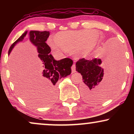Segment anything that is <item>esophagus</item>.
Here are the masks:
<instances>
[{"mask_svg":"<svg viewBox=\"0 0 134 134\" xmlns=\"http://www.w3.org/2000/svg\"><path fill=\"white\" fill-rule=\"evenodd\" d=\"M71 69H72V72L74 73L75 72H76V65L74 64L71 67Z\"/></svg>","mask_w":134,"mask_h":134,"instance_id":"esophagus-1","label":"esophagus"}]
</instances>
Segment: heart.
<instances>
[{"label":"heart","mask_w":134,"mask_h":134,"mask_svg":"<svg viewBox=\"0 0 134 134\" xmlns=\"http://www.w3.org/2000/svg\"><path fill=\"white\" fill-rule=\"evenodd\" d=\"M92 31L68 30L58 33L55 41L51 40L50 46L55 50L72 51L77 56L85 55L96 44L98 35Z\"/></svg>","instance_id":"obj_1"}]
</instances>
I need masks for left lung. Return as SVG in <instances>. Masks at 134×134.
I'll return each instance as SVG.
<instances>
[{
  "instance_id": "1",
  "label": "left lung",
  "mask_w": 134,
  "mask_h": 134,
  "mask_svg": "<svg viewBox=\"0 0 134 134\" xmlns=\"http://www.w3.org/2000/svg\"><path fill=\"white\" fill-rule=\"evenodd\" d=\"M108 49L107 74L104 76L105 62L94 58L91 60L82 58L76 62V71L81 74L83 84L81 91L83 98L88 102H98L105 99L118 89L120 51L113 46ZM119 57H118V56Z\"/></svg>"
}]
</instances>
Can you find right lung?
<instances>
[{"label": "right lung", "instance_id": "add662e5", "mask_svg": "<svg viewBox=\"0 0 134 134\" xmlns=\"http://www.w3.org/2000/svg\"><path fill=\"white\" fill-rule=\"evenodd\" d=\"M27 32L22 35L11 46L8 51V54L18 42L22 41L26 35ZM49 32L44 31H30L29 33L30 40L37 47L38 59L41 65V71L37 76V79L40 85L44 91L47 93L51 102H54L56 98V91L55 90V84L59 79L65 77L71 72V66L73 61L69 58H65L58 61L54 60L51 54V47L46 41L49 36Z\"/></svg>", "mask_w": 134, "mask_h": 134}]
</instances>
